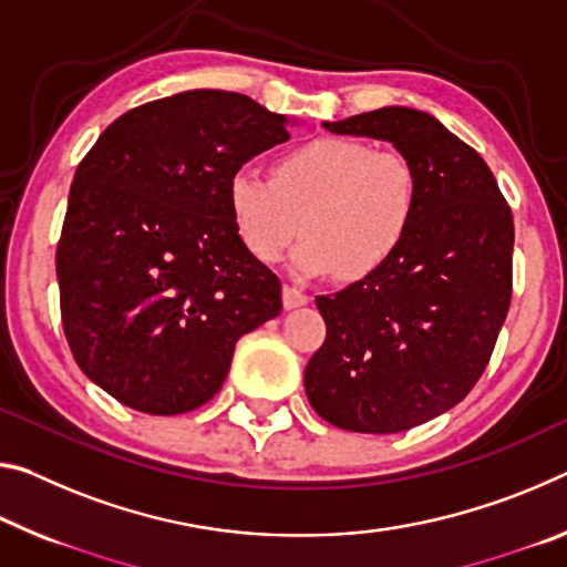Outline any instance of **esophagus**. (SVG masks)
<instances>
[{"instance_id": "1", "label": "esophagus", "mask_w": 567, "mask_h": 567, "mask_svg": "<svg viewBox=\"0 0 567 567\" xmlns=\"http://www.w3.org/2000/svg\"><path fill=\"white\" fill-rule=\"evenodd\" d=\"M282 302H285L287 310H292V308H302V305H308L310 298L302 290H298V287L285 285L282 287Z\"/></svg>"}]
</instances>
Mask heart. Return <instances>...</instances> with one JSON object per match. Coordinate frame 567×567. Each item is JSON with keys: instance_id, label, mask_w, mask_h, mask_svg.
Wrapping results in <instances>:
<instances>
[{"instance_id": "b5f03b06", "label": "heart", "mask_w": 567, "mask_h": 567, "mask_svg": "<svg viewBox=\"0 0 567 567\" xmlns=\"http://www.w3.org/2000/svg\"><path fill=\"white\" fill-rule=\"evenodd\" d=\"M421 204V178L401 151H373L365 141L322 136L290 148L272 178L239 168L227 182L229 217L241 245L275 265L300 231L292 257L298 275L371 277L399 255Z\"/></svg>"}]
</instances>
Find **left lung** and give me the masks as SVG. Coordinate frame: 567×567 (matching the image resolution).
<instances>
[{"label":"left lung","mask_w":567,"mask_h":567,"mask_svg":"<svg viewBox=\"0 0 567 567\" xmlns=\"http://www.w3.org/2000/svg\"><path fill=\"white\" fill-rule=\"evenodd\" d=\"M322 125L393 143L421 178L399 255L316 298L328 332L305 368L328 424L396 434L454 409L487 368L512 300L515 224L484 158L434 115L391 105Z\"/></svg>","instance_id":"left-lung-1"}]
</instances>
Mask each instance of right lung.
Masks as SVG:
<instances>
[{
    "mask_svg": "<svg viewBox=\"0 0 567 567\" xmlns=\"http://www.w3.org/2000/svg\"><path fill=\"white\" fill-rule=\"evenodd\" d=\"M287 125L247 95L186 90L123 113L80 161L55 257L62 328L115 401L204 406L237 340L280 316V277L239 241L227 182Z\"/></svg>",
    "mask_w": 567,
    "mask_h": 567,
    "instance_id": "obj_1",
    "label": "right lung"
}]
</instances>
